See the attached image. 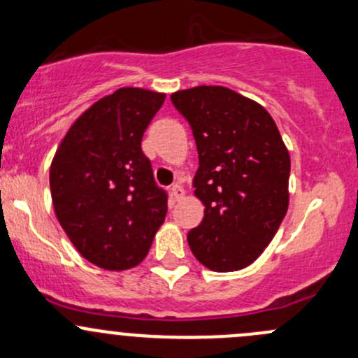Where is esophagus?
<instances>
[{
	"mask_svg": "<svg viewBox=\"0 0 358 358\" xmlns=\"http://www.w3.org/2000/svg\"><path fill=\"white\" fill-rule=\"evenodd\" d=\"M171 197L175 199V201H182V199L185 197V190H183V187L180 185V183H175V185L171 187Z\"/></svg>",
	"mask_w": 358,
	"mask_h": 358,
	"instance_id": "1",
	"label": "esophagus"
}]
</instances>
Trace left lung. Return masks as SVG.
<instances>
[{
    "mask_svg": "<svg viewBox=\"0 0 358 358\" xmlns=\"http://www.w3.org/2000/svg\"><path fill=\"white\" fill-rule=\"evenodd\" d=\"M199 152L194 194L204 220L187 235L192 254L216 273L250 266L288 210L289 154L264 108L221 85L171 94Z\"/></svg>",
    "mask_w": 358,
    "mask_h": 358,
    "instance_id": "obj_1",
    "label": "left lung"
}]
</instances>
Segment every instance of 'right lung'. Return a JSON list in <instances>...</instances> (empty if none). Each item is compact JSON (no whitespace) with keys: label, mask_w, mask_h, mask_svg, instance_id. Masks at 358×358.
Listing matches in <instances>:
<instances>
[{"label":"right lung","mask_w":358,"mask_h":358,"mask_svg":"<svg viewBox=\"0 0 358 358\" xmlns=\"http://www.w3.org/2000/svg\"><path fill=\"white\" fill-rule=\"evenodd\" d=\"M166 94L122 87L73 122L52 157L55 214L84 259L108 271L141 264L168 210L142 137Z\"/></svg>","instance_id":"obj_1"}]
</instances>
